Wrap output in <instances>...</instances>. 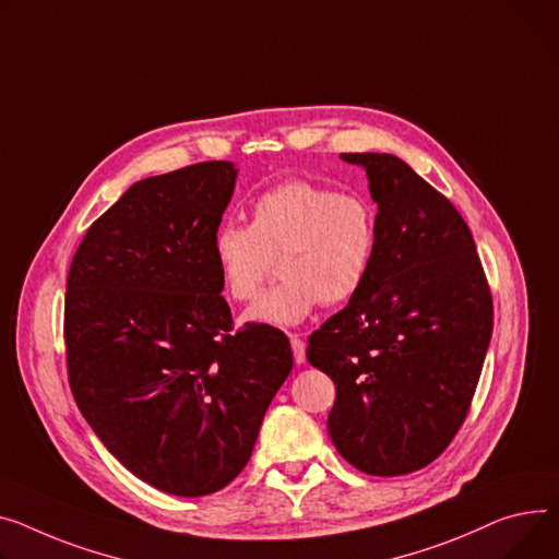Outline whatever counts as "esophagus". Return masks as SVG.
Wrapping results in <instances>:
<instances>
[{
    "label": "esophagus",
    "instance_id": "esophagus-1",
    "mask_svg": "<svg viewBox=\"0 0 559 559\" xmlns=\"http://www.w3.org/2000/svg\"><path fill=\"white\" fill-rule=\"evenodd\" d=\"M289 344H292L294 361L296 364H304L306 361V342L299 337V334H289Z\"/></svg>",
    "mask_w": 559,
    "mask_h": 559
}]
</instances>
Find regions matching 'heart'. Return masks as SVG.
<instances>
[{
    "mask_svg": "<svg viewBox=\"0 0 559 559\" xmlns=\"http://www.w3.org/2000/svg\"><path fill=\"white\" fill-rule=\"evenodd\" d=\"M378 253V211L357 191L289 179L260 193L249 227L225 222L211 240L222 289L251 301L278 258L281 285L247 310L245 321L296 325L323 306H342L359 294Z\"/></svg>",
    "mask_w": 559,
    "mask_h": 559,
    "instance_id": "heart-1",
    "label": "heart"
}]
</instances>
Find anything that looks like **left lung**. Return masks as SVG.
I'll list each match as a JSON object with an SVG mask.
<instances>
[{
	"mask_svg": "<svg viewBox=\"0 0 559 559\" xmlns=\"http://www.w3.org/2000/svg\"><path fill=\"white\" fill-rule=\"evenodd\" d=\"M378 202V253L348 306L308 340L332 378L328 431L359 472L436 461L469 412L492 337V294L454 204L393 155L344 153Z\"/></svg>",
	"mask_w": 559,
	"mask_h": 559,
	"instance_id": "obj_1",
	"label": "left lung"
}]
</instances>
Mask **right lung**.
<instances>
[{
  "instance_id": "right-lung-1",
  "label": "right lung",
  "mask_w": 559,
  "mask_h": 559,
  "mask_svg": "<svg viewBox=\"0 0 559 559\" xmlns=\"http://www.w3.org/2000/svg\"><path fill=\"white\" fill-rule=\"evenodd\" d=\"M231 162L147 177L87 229L64 294L69 386L107 452L153 488L217 492L242 472L292 370L285 334L234 328L211 260Z\"/></svg>"
}]
</instances>
